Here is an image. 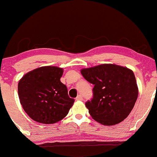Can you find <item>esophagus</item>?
Listing matches in <instances>:
<instances>
[{"instance_id": "34e87169", "label": "esophagus", "mask_w": 157, "mask_h": 157, "mask_svg": "<svg viewBox=\"0 0 157 157\" xmlns=\"http://www.w3.org/2000/svg\"><path fill=\"white\" fill-rule=\"evenodd\" d=\"M75 100H76V101H82V100H83V98H82V95L79 94V95H78V96L76 97Z\"/></svg>"}]
</instances>
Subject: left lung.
Listing matches in <instances>:
<instances>
[{
    "instance_id": "obj_1",
    "label": "left lung",
    "mask_w": 157,
    "mask_h": 157,
    "mask_svg": "<svg viewBox=\"0 0 157 157\" xmlns=\"http://www.w3.org/2000/svg\"><path fill=\"white\" fill-rule=\"evenodd\" d=\"M83 77L93 84V98L85 103L91 117L104 125H113L125 119L138 95L136 79L128 68L103 64L83 69Z\"/></svg>"
}]
</instances>
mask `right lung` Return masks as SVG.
I'll use <instances>...</instances> for the list:
<instances>
[{"label": "right lung", "instance_id": "add662e5", "mask_svg": "<svg viewBox=\"0 0 157 157\" xmlns=\"http://www.w3.org/2000/svg\"><path fill=\"white\" fill-rule=\"evenodd\" d=\"M63 70L44 67L25 74L18 84L21 105L36 122L53 124L63 119L75 100L68 95L67 86L60 82Z\"/></svg>", "mask_w": 157, "mask_h": 157}]
</instances>
